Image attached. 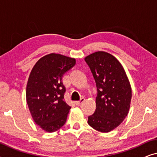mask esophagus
Returning a JSON list of instances; mask_svg holds the SVG:
<instances>
[{"instance_id": "1", "label": "esophagus", "mask_w": 157, "mask_h": 157, "mask_svg": "<svg viewBox=\"0 0 157 157\" xmlns=\"http://www.w3.org/2000/svg\"><path fill=\"white\" fill-rule=\"evenodd\" d=\"M85 101V98H81L80 101H76L75 102V104H76V105H78V106H79V105H81L82 103L84 101Z\"/></svg>"}]
</instances>
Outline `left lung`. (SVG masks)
I'll use <instances>...</instances> for the list:
<instances>
[{
  "mask_svg": "<svg viewBox=\"0 0 157 157\" xmlns=\"http://www.w3.org/2000/svg\"><path fill=\"white\" fill-rule=\"evenodd\" d=\"M95 79L96 109L88 124L101 132L119 126L129 110L132 88L120 62L110 53L97 51L85 58Z\"/></svg>",
  "mask_w": 157,
  "mask_h": 157,
  "instance_id": "1",
  "label": "left lung"
}]
</instances>
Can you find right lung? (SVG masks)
Returning <instances> with one entry per match:
<instances>
[{"label": "right lung", "instance_id": "1", "mask_svg": "<svg viewBox=\"0 0 157 157\" xmlns=\"http://www.w3.org/2000/svg\"><path fill=\"white\" fill-rule=\"evenodd\" d=\"M76 60L50 53L33 66L26 86V101L32 117L43 130L54 132L65 124L71 106L64 101L62 77Z\"/></svg>", "mask_w": 157, "mask_h": 157}]
</instances>
